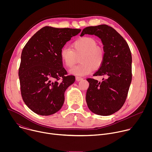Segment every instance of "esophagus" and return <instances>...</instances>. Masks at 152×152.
Wrapping results in <instances>:
<instances>
[{"mask_svg": "<svg viewBox=\"0 0 152 152\" xmlns=\"http://www.w3.org/2000/svg\"><path fill=\"white\" fill-rule=\"evenodd\" d=\"M82 79H83V78L81 77H79V76H76V80L77 81H80V80H82Z\"/></svg>", "mask_w": 152, "mask_h": 152, "instance_id": "34e87169", "label": "esophagus"}]
</instances>
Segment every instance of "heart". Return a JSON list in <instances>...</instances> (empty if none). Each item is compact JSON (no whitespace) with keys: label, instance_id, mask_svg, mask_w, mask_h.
<instances>
[{"label":"heart","instance_id":"1","mask_svg":"<svg viewBox=\"0 0 152 152\" xmlns=\"http://www.w3.org/2000/svg\"><path fill=\"white\" fill-rule=\"evenodd\" d=\"M72 49L69 47H63L60 51V57L69 68L74 66L77 57L81 55V62L70 70V73L77 76H85L91 73L94 69L101 67L104 61V52L97 46L96 41L88 37L79 38L73 42Z\"/></svg>","mask_w":152,"mask_h":152}]
</instances>
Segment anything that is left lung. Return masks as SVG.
<instances>
[{
	"label": "left lung",
	"mask_w": 152,
	"mask_h": 152,
	"mask_svg": "<svg viewBox=\"0 0 152 152\" xmlns=\"http://www.w3.org/2000/svg\"><path fill=\"white\" fill-rule=\"evenodd\" d=\"M94 35L102 41L104 61L93 76H104L102 82L86 80L89 87L86 102L90 110L100 115H110L124 104L132 81V55L126 40L114 28L106 25L84 28L80 34Z\"/></svg>",
	"instance_id": "1"
}]
</instances>
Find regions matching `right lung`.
<instances>
[{"mask_svg":"<svg viewBox=\"0 0 152 152\" xmlns=\"http://www.w3.org/2000/svg\"><path fill=\"white\" fill-rule=\"evenodd\" d=\"M80 31L78 29L45 26L37 32L25 46L18 76L22 99L34 113L50 115L62 107L64 93L75 82V77L67 76L60 51Z\"/></svg>","mask_w":152,"mask_h":152,"instance_id":"add662e5","label":"right lung"}]
</instances>
